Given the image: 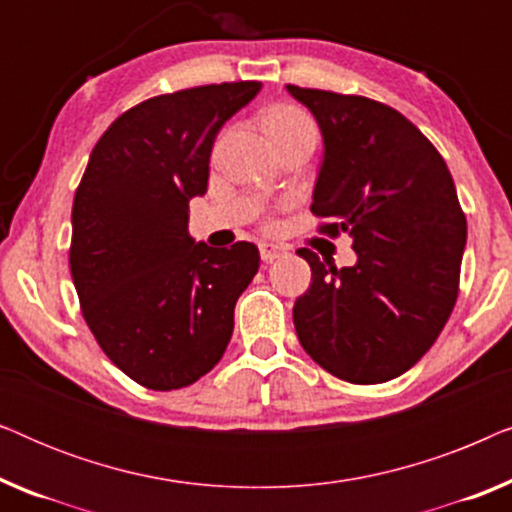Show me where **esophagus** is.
I'll return each mask as SVG.
<instances>
[{
    "label": "esophagus",
    "instance_id": "1",
    "mask_svg": "<svg viewBox=\"0 0 512 512\" xmlns=\"http://www.w3.org/2000/svg\"><path fill=\"white\" fill-rule=\"evenodd\" d=\"M284 254V247H279V244H272V242H263L261 244V258L263 263H272L275 258H279Z\"/></svg>",
    "mask_w": 512,
    "mask_h": 512
}]
</instances>
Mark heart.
Segmentation results:
<instances>
[{
  "instance_id": "obj_1",
  "label": "heart",
  "mask_w": 512,
  "mask_h": 512,
  "mask_svg": "<svg viewBox=\"0 0 512 512\" xmlns=\"http://www.w3.org/2000/svg\"><path fill=\"white\" fill-rule=\"evenodd\" d=\"M265 132H268L272 142L279 137L296 135V132H314V125L303 111L296 107H272L263 118Z\"/></svg>"
}]
</instances>
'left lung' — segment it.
<instances>
[{"label":"left lung","mask_w":512,"mask_h":512,"mask_svg":"<svg viewBox=\"0 0 512 512\" xmlns=\"http://www.w3.org/2000/svg\"><path fill=\"white\" fill-rule=\"evenodd\" d=\"M324 139L312 212L328 235L352 237L356 263L335 268L298 249L312 284L293 305L300 345L354 384L410 370L450 319L459 293L466 216L429 139L387 104L286 86Z\"/></svg>","instance_id":"obj_1"}]
</instances>
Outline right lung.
<instances>
[{"mask_svg": "<svg viewBox=\"0 0 512 512\" xmlns=\"http://www.w3.org/2000/svg\"><path fill=\"white\" fill-rule=\"evenodd\" d=\"M258 81L151 97L109 125L74 195L69 268L102 352L137 384L181 389L207 375L258 272L256 244L214 249L188 233L209 156Z\"/></svg>", "mask_w": 512, "mask_h": 512, "instance_id": "right-lung-1", "label": "right lung"}]
</instances>
